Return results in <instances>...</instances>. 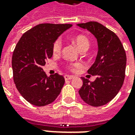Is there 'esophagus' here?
<instances>
[{"label": "esophagus", "mask_w": 135, "mask_h": 135, "mask_svg": "<svg viewBox=\"0 0 135 135\" xmlns=\"http://www.w3.org/2000/svg\"><path fill=\"white\" fill-rule=\"evenodd\" d=\"M64 78L66 80H69V79H72L74 78L73 76H70V75H65Z\"/></svg>", "instance_id": "esophagus-1"}]
</instances>
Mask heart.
<instances>
[{"instance_id": "obj_1", "label": "heart", "mask_w": 135, "mask_h": 135, "mask_svg": "<svg viewBox=\"0 0 135 135\" xmlns=\"http://www.w3.org/2000/svg\"><path fill=\"white\" fill-rule=\"evenodd\" d=\"M74 43L75 44L76 47H78L81 52H84L87 50L90 47V41L86 36L83 35H79L75 36L73 38ZM62 48V42L60 39H57L56 41L53 42L52 50H53V54L58 55L61 53ZM82 67V64L79 63H75V64H71L68 65L67 68L71 71H74L76 69Z\"/></svg>"}]
</instances>
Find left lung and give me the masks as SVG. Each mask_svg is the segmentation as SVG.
Segmentation results:
<instances>
[{"label": "left lung", "mask_w": 135, "mask_h": 135, "mask_svg": "<svg viewBox=\"0 0 135 135\" xmlns=\"http://www.w3.org/2000/svg\"><path fill=\"white\" fill-rule=\"evenodd\" d=\"M77 26L90 31L96 37L98 45L95 61L88 71L96 79L90 82L82 77L83 85L79 94L88 105L101 106L113 99L123 85L127 64L124 48L118 36L98 22H89Z\"/></svg>", "instance_id": "1"}]
</instances>
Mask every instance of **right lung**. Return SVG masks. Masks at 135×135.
<instances>
[{
  "instance_id": "obj_1",
  "label": "right lung",
  "mask_w": 135,
  "mask_h": 135,
  "mask_svg": "<svg viewBox=\"0 0 135 135\" xmlns=\"http://www.w3.org/2000/svg\"><path fill=\"white\" fill-rule=\"evenodd\" d=\"M70 24H40L27 31L17 42L12 56L14 83L24 98L36 106L53 103L64 85L59 74L47 76L42 69L53 56L54 42Z\"/></svg>"
}]
</instances>
